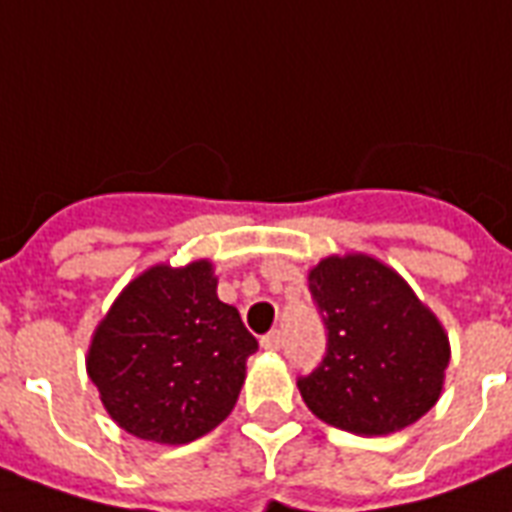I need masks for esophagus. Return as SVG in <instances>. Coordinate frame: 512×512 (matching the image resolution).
I'll list each match as a JSON object with an SVG mask.
<instances>
[{"label": "esophagus", "mask_w": 512, "mask_h": 512, "mask_svg": "<svg viewBox=\"0 0 512 512\" xmlns=\"http://www.w3.org/2000/svg\"><path fill=\"white\" fill-rule=\"evenodd\" d=\"M261 347L269 352H277L283 347V334L280 331H269L267 336H261Z\"/></svg>", "instance_id": "esophagus-1"}]
</instances>
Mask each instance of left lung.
I'll list each match as a JSON object with an SVG mask.
<instances>
[{
    "label": "left lung",
    "mask_w": 512,
    "mask_h": 512,
    "mask_svg": "<svg viewBox=\"0 0 512 512\" xmlns=\"http://www.w3.org/2000/svg\"><path fill=\"white\" fill-rule=\"evenodd\" d=\"M328 352L299 379L307 408L347 433L390 435L438 403L449 334L411 285L368 253H334L310 269Z\"/></svg>",
    "instance_id": "8db88e82"
}]
</instances>
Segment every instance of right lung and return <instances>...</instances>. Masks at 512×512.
Wrapping results in <instances>:
<instances>
[{
	"mask_svg": "<svg viewBox=\"0 0 512 512\" xmlns=\"http://www.w3.org/2000/svg\"><path fill=\"white\" fill-rule=\"evenodd\" d=\"M213 261L154 264L114 299L87 347L106 414L141 441H197L232 414L259 342L219 299Z\"/></svg>",
	"mask_w": 512,
	"mask_h": 512,
	"instance_id": "add662e5",
	"label": "right lung"
}]
</instances>
